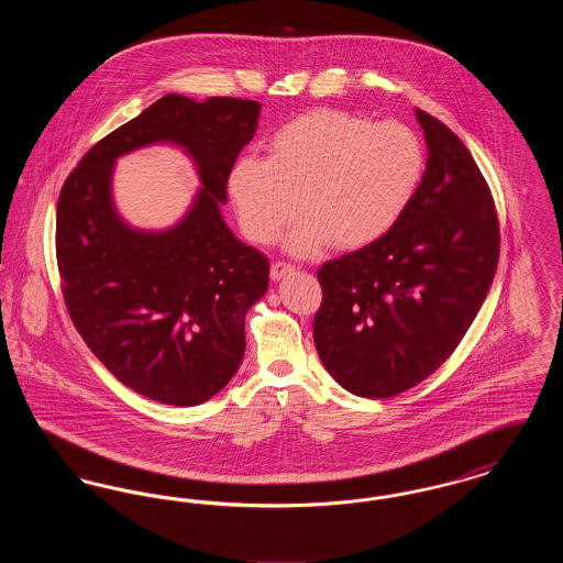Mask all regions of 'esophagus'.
Wrapping results in <instances>:
<instances>
[{"label": "esophagus", "instance_id": "1", "mask_svg": "<svg viewBox=\"0 0 563 563\" xmlns=\"http://www.w3.org/2000/svg\"><path fill=\"white\" fill-rule=\"evenodd\" d=\"M294 266L291 264H285V262H276V264H272V269H269V278L272 280H280V278H285L287 274H291L294 272Z\"/></svg>", "mask_w": 563, "mask_h": 563}]
</instances>
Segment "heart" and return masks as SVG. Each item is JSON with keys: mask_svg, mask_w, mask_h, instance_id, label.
I'll use <instances>...</instances> for the list:
<instances>
[{"mask_svg": "<svg viewBox=\"0 0 563 563\" xmlns=\"http://www.w3.org/2000/svg\"><path fill=\"white\" fill-rule=\"evenodd\" d=\"M424 168L422 141L409 126L312 109L274 131L268 158L234 161L228 196L242 234L257 244L306 214L285 249L314 257L331 242L356 251L382 241L411 207Z\"/></svg>", "mask_w": 563, "mask_h": 563, "instance_id": "heart-1", "label": "heart"}]
</instances>
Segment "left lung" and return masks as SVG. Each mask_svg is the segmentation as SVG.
<instances>
[{
  "label": "left lung",
  "mask_w": 563,
  "mask_h": 563,
  "mask_svg": "<svg viewBox=\"0 0 563 563\" xmlns=\"http://www.w3.org/2000/svg\"><path fill=\"white\" fill-rule=\"evenodd\" d=\"M429 161L401 221L319 269L314 344L356 397L386 399L427 379L454 352L492 287L500 236L489 188L443 122L416 109Z\"/></svg>",
  "instance_id": "1"
}]
</instances>
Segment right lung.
<instances>
[{
	"mask_svg": "<svg viewBox=\"0 0 563 563\" xmlns=\"http://www.w3.org/2000/svg\"><path fill=\"white\" fill-rule=\"evenodd\" d=\"M262 106L166 95L101 139L67 177L56 207L65 303L88 349L134 393L191 407L241 367L244 317L268 291L264 253L228 228V173L257 131ZM175 144L201 188L173 227L129 224L112 200L114 162Z\"/></svg>",
	"mask_w": 563,
	"mask_h": 563,
	"instance_id": "right-lung-1",
	"label": "right lung"
}]
</instances>
